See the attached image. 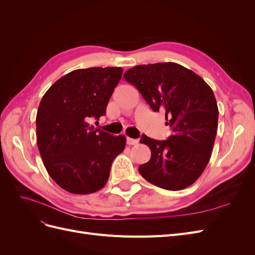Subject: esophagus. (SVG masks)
<instances>
[{
	"label": "esophagus",
	"instance_id": "esophagus-1",
	"mask_svg": "<svg viewBox=\"0 0 255 255\" xmlns=\"http://www.w3.org/2000/svg\"><path fill=\"white\" fill-rule=\"evenodd\" d=\"M127 143L129 144V145H135V144L138 143V140H137V139H133V138L128 137V138H127Z\"/></svg>",
	"mask_w": 255,
	"mask_h": 255
}]
</instances>
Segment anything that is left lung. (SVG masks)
<instances>
[{
    "label": "left lung",
    "instance_id": "obj_1",
    "mask_svg": "<svg viewBox=\"0 0 255 255\" xmlns=\"http://www.w3.org/2000/svg\"><path fill=\"white\" fill-rule=\"evenodd\" d=\"M123 78L139 90L154 112H164L171 129L167 140L141 136L151 158L138 171L151 184L181 190L197 181L212 155L218 127V106L204 80L175 63L130 68Z\"/></svg>",
    "mask_w": 255,
    "mask_h": 255
}]
</instances>
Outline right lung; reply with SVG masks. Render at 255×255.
Listing matches in <instances>:
<instances>
[{
    "instance_id": "1",
    "label": "right lung",
    "mask_w": 255,
    "mask_h": 255,
    "mask_svg": "<svg viewBox=\"0 0 255 255\" xmlns=\"http://www.w3.org/2000/svg\"><path fill=\"white\" fill-rule=\"evenodd\" d=\"M123 72L118 67L78 69L45 92L36 117L37 144L43 165L58 186L76 195L103 188L126 137L89 126L106 113Z\"/></svg>"
}]
</instances>
